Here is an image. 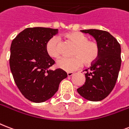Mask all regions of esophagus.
<instances>
[{
    "mask_svg": "<svg viewBox=\"0 0 129 129\" xmlns=\"http://www.w3.org/2000/svg\"><path fill=\"white\" fill-rule=\"evenodd\" d=\"M74 73L73 72H68L67 73V75H68V76H72L73 75Z\"/></svg>",
    "mask_w": 129,
    "mask_h": 129,
    "instance_id": "1",
    "label": "esophagus"
}]
</instances>
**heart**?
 I'll return each instance as SVG.
<instances>
[{
	"label": "heart",
	"mask_w": 129,
	"mask_h": 129,
	"mask_svg": "<svg viewBox=\"0 0 129 129\" xmlns=\"http://www.w3.org/2000/svg\"><path fill=\"white\" fill-rule=\"evenodd\" d=\"M65 37L76 46L71 58H62L57 63L58 68L66 72H72L86 65H91L97 60L100 53V47L97 42L89 41L88 37L80 32H72L65 34ZM47 54L53 58L61 56V42L57 36H53L46 44Z\"/></svg>",
	"instance_id": "1"
}]
</instances>
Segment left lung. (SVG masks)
Listing matches in <instances>:
<instances>
[{
  "instance_id": "obj_1",
  "label": "left lung",
  "mask_w": 129,
  "mask_h": 129,
  "mask_svg": "<svg viewBox=\"0 0 129 129\" xmlns=\"http://www.w3.org/2000/svg\"><path fill=\"white\" fill-rule=\"evenodd\" d=\"M80 31L95 38L100 45V53L91 66L85 70L86 80L77 91L88 101L99 102L108 96L116 84L121 66V48L108 32L95 29Z\"/></svg>"
}]
</instances>
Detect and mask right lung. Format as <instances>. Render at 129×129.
<instances>
[{
	"label": "right lung",
	"mask_w": 129,
	"mask_h": 129,
	"mask_svg": "<svg viewBox=\"0 0 129 129\" xmlns=\"http://www.w3.org/2000/svg\"><path fill=\"white\" fill-rule=\"evenodd\" d=\"M57 32V29L27 27L11 43L9 64L13 79L22 95L32 102L51 98L68 76L61 69L49 70L55 61L47 54L46 44Z\"/></svg>",
	"instance_id": "right-lung-1"
}]
</instances>
